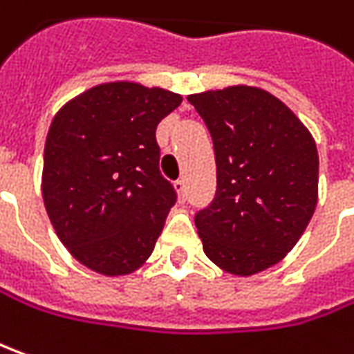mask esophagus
<instances>
[{
  "instance_id": "34e87169",
  "label": "esophagus",
  "mask_w": 354,
  "mask_h": 354,
  "mask_svg": "<svg viewBox=\"0 0 354 354\" xmlns=\"http://www.w3.org/2000/svg\"><path fill=\"white\" fill-rule=\"evenodd\" d=\"M174 188H176L178 196H180V200H186V180H184V178L174 182Z\"/></svg>"
}]
</instances>
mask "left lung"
<instances>
[{
	"instance_id": "obj_1",
	"label": "left lung",
	"mask_w": 354,
	"mask_h": 354,
	"mask_svg": "<svg viewBox=\"0 0 354 354\" xmlns=\"http://www.w3.org/2000/svg\"><path fill=\"white\" fill-rule=\"evenodd\" d=\"M214 140L217 189L196 214L203 252L252 276L298 243L317 203L319 158L304 123L272 93L231 86L188 95Z\"/></svg>"
}]
</instances>
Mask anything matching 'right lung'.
Here are the masks:
<instances>
[{
    "label": "right lung",
    "mask_w": 354,
    "mask_h": 354,
    "mask_svg": "<svg viewBox=\"0 0 354 354\" xmlns=\"http://www.w3.org/2000/svg\"><path fill=\"white\" fill-rule=\"evenodd\" d=\"M182 95L135 82L70 100L44 142L43 200L70 254L105 276L131 274L153 252L176 189L160 174L156 125Z\"/></svg>",
    "instance_id": "right-lung-1"
}]
</instances>
